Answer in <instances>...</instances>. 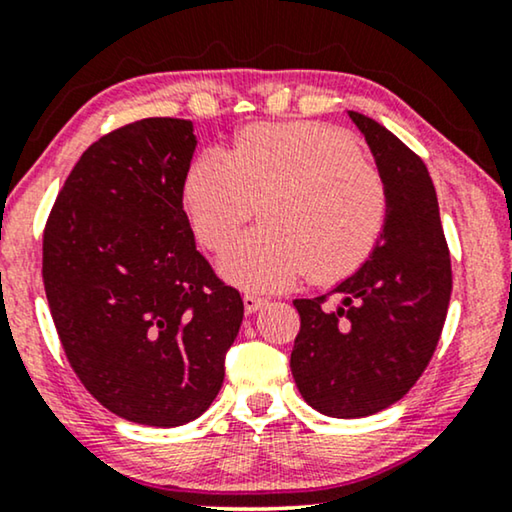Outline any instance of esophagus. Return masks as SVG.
<instances>
[{
	"instance_id": "obj_1",
	"label": "esophagus",
	"mask_w": 512,
	"mask_h": 512,
	"mask_svg": "<svg viewBox=\"0 0 512 512\" xmlns=\"http://www.w3.org/2000/svg\"><path fill=\"white\" fill-rule=\"evenodd\" d=\"M244 310H247V314L261 310L263 305H268V300L261 298V296H254V293H244Z\"/></svg>"
}]
</instances>
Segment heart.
Instances as JSON below:
<instances>
[{
    "label": "heart",
    "instance_id": "b5f03b06",
    "mask_svg": "<svg viewBox=\"0 0 512 512\" xmlns=\"http://www.w3.org/2000/svg\"><path fill=\"white\" fill-rule=\"evenodd\" d=\"M188 219L207 249L219 251L258 214L265 226L221 256L230 282L279 291L310 275L335 284L354 275L382 240L389 188L356 139L333 125L254 123L233 149L207 151L184 181Z\"/></svg>",
    "mask_w": 512,
    "mask_h": 512
}]
</instances>
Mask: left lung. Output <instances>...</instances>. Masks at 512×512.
<instances>
[{"label":"left lung","instance_id":"obj_1","mask_svg":"<svg viewBox=\"0 0 512 512\" xmlns=\"http://www.w3.org/2000/svg\"><path fill=\"white\" fill-rule=\"evenodd\" d=\"M387 179L382 240L352 277L319 298L293 300L300 331L291 373L328 417L375 415L408 394L429 366L452 293L450 249L424 160L373 118L349 111ZM340 295L338 308L327 298Z\"/></svg>","mask_w":512,"mask_h":512}]
</instances>
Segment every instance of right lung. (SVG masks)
I'll use <instances>...</instances> for the list:
<instances>
[{
    "label": "right lung",
    "instance_id": "obj_1",
    "mask_svg": "<svg viewBox=\"0 0 512 512\" xmlns=\"http://www.w3.org/2000/svg\"><path fill=\"white\" fill-rule=\"evenodd\" d=\"M193 123L142 118L90 144L44 228V289L93 398L146 426L200 417L219 394L244 303L195 249L184 181Z\"/></svg>",
    "mask_w": 512,
    "mask_h": 512
}]
</instances>
